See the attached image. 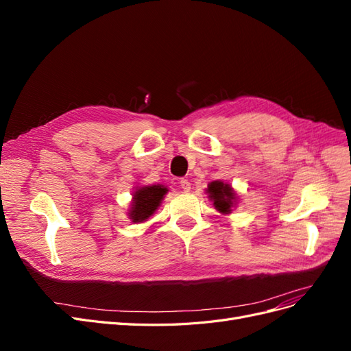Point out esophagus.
I'll use <instances>...</instances> for the list:
<instances>
[{
  "label": "esophagus",
  "mask_w": 351,
  "mask_h": 351,
  "mask_svg": "<svg viewBox=\"0 0 351 351\" xmlns=\"http://www.w3.org/2000/svg\"><path fill=\"white\" fill-rule=\"evenodd\" d=\"M180 187H182V189L184 190V192H189L190 187H192V184H190V182H189L187 178H183L182 182H180Z\"/></svg>",
  "instance_id": "obj_1"
}]
</instances>
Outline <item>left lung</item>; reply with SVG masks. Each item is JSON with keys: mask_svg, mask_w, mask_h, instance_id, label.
Masks as SVG:
<instances>
[{"mask_svg": "<svg viewBox=\"0 0 351 351\" xmlns=\"http://www.w3.org/2000/svg\"><path fill=\"white\" fill-rule=\"evenodd\" d=\"M210 200H214L215 208L222 212V214H228L231 206L234 205L236 195L232 192L230 184H224L222 182H212L208 184V190Z\"/></svg>", "mask_w": 351, "mask_h": 351, "instance_id": "left-lung-1", "label": "left lung"}]
</instances>
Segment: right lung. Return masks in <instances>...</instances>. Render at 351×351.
Segmentation results:
<instances>
[{"label":"right lung","instance_id":"1","mask_svg":"<svg viewBox=\"0 0 351 351\" xmlns=\"http://www.w3.org/2000/svg\"><path fill=\"white\" fill-rule=\"evenodd\" d=\"M168 192L167 187L158 186H147L136 190L133 195V204L130 209V218L133 222H142L149 218L154 212L158 209L159 204Z\"/></svg>","mask_w":351,"mask_h":351}]
</instances>
